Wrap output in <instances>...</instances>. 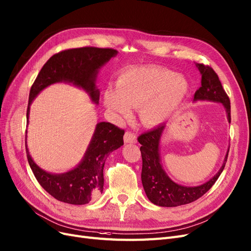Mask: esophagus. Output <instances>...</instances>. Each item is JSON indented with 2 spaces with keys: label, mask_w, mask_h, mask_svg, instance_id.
I'll return each mask as SVG.
<instances>
[{
  "label": "esophagus",
  "mask_w": 251,
  "mask_h": 251,
  "mask_svg": "<svg viewBox=\"0 0 251 251\" xmlns=\"http://www.w3.org/2000/svg\"><path fill=\"white\" fill-rule=\"evenodd\" d=\"M125 143H136V134L131 131H126L124 135Z\"/></svg>",
  "instance_id": "esophagus-1"
}]
</instances>
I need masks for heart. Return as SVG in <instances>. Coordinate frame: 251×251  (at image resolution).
<instances>
[{"label": "heart", "instance_id": "obj_1", "mask_svg": "<svg viewBox=\"0 0 251 251\" xmlns=\"http://www.w3.org/2000/svg\"><path fill=\"white\" fill-rule=\"evenodd\" d=\"M188 92V82L172 70L142 66L124 70L117 88L104 91L106 107L119 117L130 115L131 107H140V118L147 126H155L168 119Z\"/></svg>", "mask_w": 251, "mask_h": 251}]
</instances>
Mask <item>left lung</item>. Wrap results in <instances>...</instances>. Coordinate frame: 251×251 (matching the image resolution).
Masks as SVG:
<instances>
[{"label":"left lung","instance_id":"obj_1","mask_svg":"<svg viewBox=\"0 0 251 251\" xmlns=\"http://www.w3.org/2000/svg\"><path fill=\"white\" fill-rule=\"evenodd\" d=\"M198 67L201 73V87L194 94V100L220 102L226 108L227 119L230 123V101L221 85L217 73L209 65L198 64ZM164 127V124L159 125L137 137L138 143L142 145L140 149L143 159L142 183L148 199L155 205L160 207L186 205L201 198L215 184L225 169L228 152L224 165L210 181L197 187L181 186L165 175L160 164L158 147Z\"/></svg>","mask_w":251,"mask_h":251}]
</instances>
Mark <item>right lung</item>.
Wrapping results in <instances>:
<instances>
[{"mask_svg": "<svg viewBox=\"0 0 251 251\" xmlns=\"http://www.w3.org/2000/svg\"><path fill=\"white\" fill-rule=\"evenodd\" d=\"M117 52L114 49L85 46L65 50L53 54L44 64L31 87L26 119H29L31 102L37 94L51 83L62 80L85 89L89 92L92 100L98 103L99 91L95 87L97 71ZM124 129L114 124L99 123L85 158L76 169L66 174L51 175L38 168L31 158L25 142L26 158L35 178L52 198L71 205H85L102 193L105 160L111 152L124 145Z\"/></svg>", "mask_w": 251, "mask_h": 251, "instance_id": "1", "label": "right lung"}]
</instances>
